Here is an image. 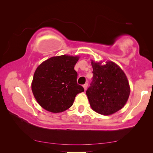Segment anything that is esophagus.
Masks as SVG:
<instances>
[{"label": "esophagus", "mask_w": 153, "mask_h": 153, "mask_svg": "<svg viewBox=\"0 0 153 153\" xmlns=\"http://www.w3.org/2000/svg\"><path fill=\"white\" fill-rule=\"evenodd\" d=\"M87 86H88V84H87V83H86V84H85L84 85H83V87H84V89L85 91L87 89Z\"/></svg>", "instance_id": "34e87169"}]
</instances>
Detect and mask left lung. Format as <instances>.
I'll return each instance as SVG.
<instances>
[{"mask_svg":"<svg viewBox=\"0 0 153 153\" xmlns=\"http://www.w3.org/2000/svg\"><path fill=\"white\" fill-rule=\"evenodd\" d=\"M91 60L93 80L86 91L91 107L103 115H112L126 105L130 87L126 74L116 63Z\"/></svg>","mask_w":153,"mask_h":153,"instance_id":"obj_1","label":"left lung"}]
</instances>
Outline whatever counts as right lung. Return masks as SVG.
<instances>
[{
	"instance_id": "add662e5",
	"label": "right lung",
	"mask_w": 153,
	"mask_h": 153,
	"mask_svg": "<svg viewBox=\"0 0 153 153\" xmlns=\"http://www.w3.org/2000/svg\"><path fill=\"white\" fill-rule=\"evenodd\" d=\"M79 56L62 55L43 61L36 68L31 89L37 102L52 113H60L73 105L75 96L84 89L76 82L74 67Z\"/></svg>"
}]
</instances>
